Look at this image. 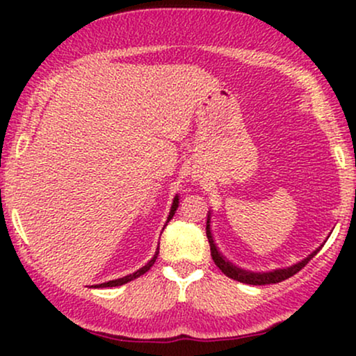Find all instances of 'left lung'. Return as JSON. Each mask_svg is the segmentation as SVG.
<instances>
[{"mask_svg":"<svg viewBox=\"0 0 356 356\" xmlns=\"http://www.w3.org/2000/svg\"><path fill=\"white\" fill-rule=\"evenodd\" d=\"M211 216V214H209ZM207 216V224H206V234H207V239H209V246H211V256L212 259H214L216 266H218L220 271L224 273L227 277H232V280L239 281V283H246V284H254V286H259V284H275V283H281V281L288 280V277H291L293 275H296L298 271H301L306 264H308L309 259H313L314 256L318 254V251H320L321 248H318L316 251H313L312 254L308 257H305L303 261H300V263L293 264V266L289 268H284V269H275V271H269V273H252V271H246V269H241L238 266H234V264L229 263V261L226 259L222 254L219 252L218 246L214 244V238H212L211 234V218Z\"/></svg>","mask_w":356,"mask_h":356,"instance_id":"left-lung-1","label":"left lung"}]
</instances>
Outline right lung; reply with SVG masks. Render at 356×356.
Segmentation results:
<instances>
[{
    "mask_svg": "<svg viewBox=\"0 0 356 356\" xmlns=\"http://www.w3.org/2000/svg\"><path fill=\"white\" fill-rule=\"evenodd\" d=\"M177 207H179V195H175L174 202H172V207H170V212H169V218H167V222H169V220L172 219V216L175 214V211H177ZM165 226H167V224H165ZM157 254H159V248H157V251H155V254H154L152 259H150L149 263L145 264V266H142L140 269H137L136 273H132V275H129V276L118 277V280H112V281H107V283L97 284V288H113V286H122V284L129 283V281H134V280H136V277H138V276L145 275V273L149 271V269L154 266L155 259H157Z\"/></svg>",
    "mask_w": 356,
    "mask_h": 356,
    "instance_id": "1",
    "label": "right lung"
}]
</instances>
